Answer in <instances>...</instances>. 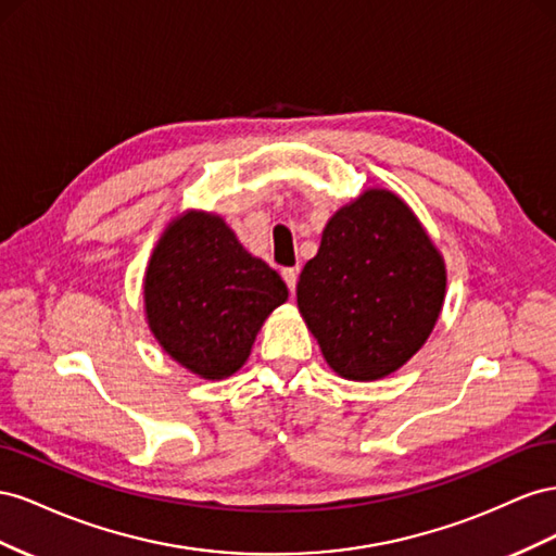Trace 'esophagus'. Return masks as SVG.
I'll return each mask as SVG.
<instances>
[{"label":"esophagus","mask_w":556,"mask_h":556,"mask_svg":"<svg viewBox=\"0 0 556 556\" xmlns=\"http://www.w3.org/2000/svg\"><path fill=\"white\" fill-rule=\"evenodd\" d=\"M281 277H283V281H287L289 291L293 293L295 291V283H298V267H283L281 269Z\"/></svg>","instance_id":"1"}]
</instances>
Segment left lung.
Returning a JSON list of instances; mask_svg holds the SVG:
<instances>
[{"label":"left lung","mask_w":556,"mask_h":556,"mask_svg":"<svg viewBox=\"0 0 556 556\" xmlns=\"http://www.w3.org/2000/svg\"><path fill=\"white\" fill-rule=\"evenodd\" d=\"M445 263L407 204L366 190L328 220L300 273L298 309L328 366L370 382L415 356L445 300Z\"/></svg>","instance_id":"1"}]
</instances>
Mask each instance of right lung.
<instances>
[{"label":"right lung","instance_id":"1","mask_svg":"<svg viewBox=\"0 0 556 556\" xmlns=\"http://www.w3.org/2000/svg\"><path fill=\"white\" fill-rule=\"evenodd\" d=\"M289 298L214 214L188 212L157 242L144 281L149 326L165 352L204 379L244 366L267 314Z\"/></svg>","mask_w":556,"mask_h":556}]
</instances>
